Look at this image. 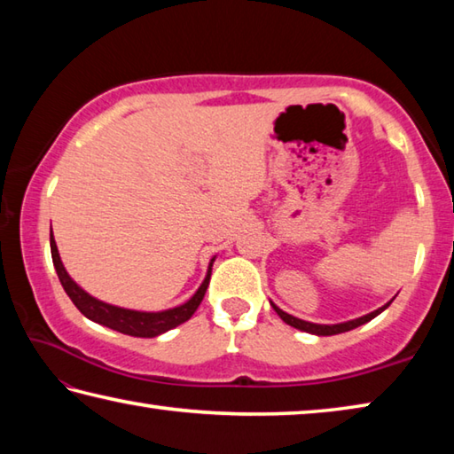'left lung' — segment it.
I'll use <instances>...</instances> for the list:
<instances>
[{"mask_svg":"<svg viewBox=\"0 0 454 454\" xmlns=\"http://www.w3.org/2000/svg\"><path fill=\"white\" fill-rule=\"evenodd\" d=\"M391 301H393V299H391ZM391 301H388L387 305L379 307L377 311H372V313H369V315H363V317H359V319H353V321H347V323H337V325L309 323V321L297 319V317H293V315H289V313L281 311V309L277 307V305H273V303H271V307L275 309V313L279 315L285 323L291 325V327H295V329H299V331H305V333H311V335H317V337H329V335H339V333H347V331H351V329H356V327H361V325L369 323L371 319H375L377 315L383 313L385 309H387L388 305H391Z\"/></svg>","mask_w":454,"mask_h":454,"instance_id":"obj_1","label":"left lung"}]
</instances>
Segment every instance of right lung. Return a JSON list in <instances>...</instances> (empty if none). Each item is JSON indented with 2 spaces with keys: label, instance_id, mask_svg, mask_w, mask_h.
I'll return each mask as SVG.
<instances>
[{
  "label": "right lung",
  "instance_id": "right-lung-1",
  "mask_svg": "<svg viewBox=\"0 0 454 454\" xmlns=\"http://www.w3.org/2000/svg\"><path fill=\"white\" fill-rule=\"evenodd\" d=\"M50 245H51L53 267H55V271H58L61 287L66 289L69 299L74 301V305L79 309V311H82L87 319H91L93 323H99V325H103V327L119 331V333H123V335L143 337V339L161 335V333L171 331L177 327V325L191 319V315H193L197 311V307L201 305L207 287H209L211 267L215 261V257H213L209 263V269H207V275L201 283V287L195 291V295L191 297L187 303L173 307V309H167V311L147 313V311H133V309L115 307V305L103 303V301L91 297L90 293H85L74 279H71L69 273L66 271V267H63L58 245H55V239H53V231L50 233Z\"/></svg>",
  "mask_w": 454,
  "mask_h": 454
}]
</instances>
